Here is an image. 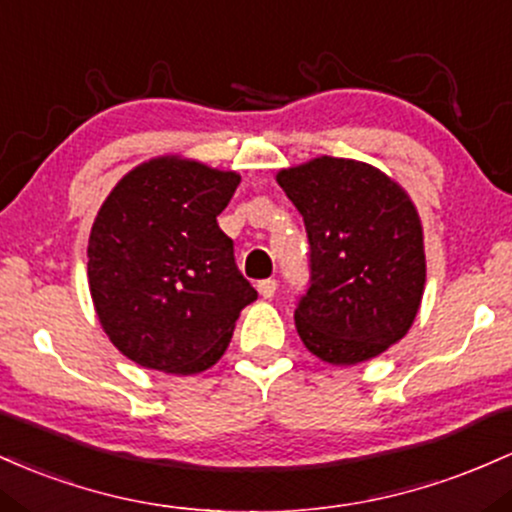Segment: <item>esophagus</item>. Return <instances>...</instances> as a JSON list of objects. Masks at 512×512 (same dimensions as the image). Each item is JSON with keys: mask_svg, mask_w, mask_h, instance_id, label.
Returning a JSON list of instances; mask_svg holds the SVG:
<instances>
[{"mask_svg": "<svg viewBox=\"0 0 512 512\" xmlns=\"http://www.w3.org/2000/svg\"><path fill=\"white\" fill-rule=\"evenodd\" d=\"M256 290H258V295L263 297V300H271V297L275 295V290H278V280H273V278L261 280V283L256 285Z\"/></svg>", "mask_w": 512, "mask_h": 512, "instance_id": "34e87169", "label": "esophagus"}]
</instances>
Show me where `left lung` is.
Here are the masks:
<instances>
[{
    "label": "left lung",
    "instance_id": "obj_1",
    "mask_svg": "<svg viewBox=\"0 0 512 512\" xmlns=\"http://www.w3.org/2000/svg\"><path fill=\"white\" fill-rule=\"evenodd\" d=\"M309 239L295 326L309 353L358 365L406 336L426 285L421 217L399 183L355 159L278 171Z\"/></svg>",
    "mask_w": 512,
    "mask_h": 512
}]
</instances>
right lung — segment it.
Returning <instances> with one entry per match:
<instances>
[{
  "label": "right lung",
  "mask_w": 512,
  "mask_h": 512,
  "mask_svg": "<svg viewBox=\"0 0 512 512\" xmlns=\"http://www.w3.org/2000/svg\"><path fill=\"white\" fill-rule=\"evenodd\" d=\"M237 171L181 157L135 166L103 200L89 237L96 314L132 363L195 375L222 358L256 290L217 225Z\"/></svg>",
  "instance_id": "add662e5"
}]
</instances>
